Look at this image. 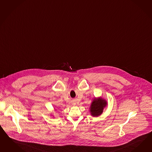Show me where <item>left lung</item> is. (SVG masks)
<instances>
[{
  "label": "left lung",
  "instance_id": "obj_1",
  "mask_svg": "<svg viewBox=\"0 0 152 152\" xmlns=\"http://www.w3.org/2000/svg\"><path fill=\"white\" fill-rule=\"evenodd\" d=\"M107 104V101L101 97L94 99L90 106L91 115L94 117L100 115L102 113L103 109Z\"/></svg>",
  "mask_w": 152,
  "mask_h": 152
}]
</instances>
